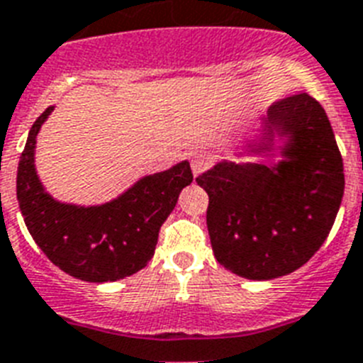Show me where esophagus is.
<instances>
[{"label": "esophagus", "mask_w": 363, "mask_h": 363, "mask_svg": "<svg viewBox=\"0 0 363 363\" xmlns=\"http://www.w3.org/2000/svg\"><path fill=\"white\" fill-rule=\"evenodd\" d=\"M208 167H209L208 154H203V152H194V154L191 155V169H193L194 176H199L200 172H203Z\"/></svg>", "instance_id": "esophagus-1"}]
</instances>
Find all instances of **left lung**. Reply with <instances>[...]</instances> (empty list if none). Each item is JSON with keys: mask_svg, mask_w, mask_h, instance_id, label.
I'll list each match as a JSON object with an SVG mask.
<instances>
[{"mask_svg": "<svg viewBox=\"0 0 363 363\" xmlns=\"http://www.w3.org/2000/svg\"><path fill=\"white\" fill-rule=\"evenodd\" d=\"M233 155L245 161L220 160L196 178L217 262L247 280L296 271L330 233L345 189L325 109L306 92L277 101Z\"/></svg>", "mask_w": 363, "mask_h": 363, "instance_id": "obj_1", "label": "left lung"}]
</instances>
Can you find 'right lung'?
Wrapping results in <instances>:
<instances>
[{"label":"right lung","instance_id":"right-lung-1","mask_svg":"<svg viewBox=\"0 0 363 363\" xmlns=\"http://www.w3.org/2000/svg\"><path fill=\"white\" fill-rule=\"evenodd\" d=\"M53 109L35 121L18 163L16 199L27 230L50 262L70 277L96 284L131 277L152 259L161 224L193 182L189 161L143 176L109 202H61L42 185L35 164L37 137Z\"/></svg>","mask_w":363,"mask_h":363}]
</instances>
